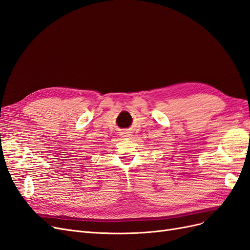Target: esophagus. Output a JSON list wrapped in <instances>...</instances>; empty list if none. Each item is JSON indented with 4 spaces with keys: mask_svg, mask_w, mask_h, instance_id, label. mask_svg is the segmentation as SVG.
Returning a JSON list of instances; mask_svg holds the SVG:
<instances>
[{
    "mask_svg": "<svg viewBox=\"0 0 250 250\" xmlns=\"http://www.w3.org/2000/svg\"><path fill=\"white\" fill-rule=\"evenodd\" d=\"M121 135L124 138H127V137H130L131 135V131H129V129H124L121 131Z\"/></svg>",
    "mask_w": 250,
    "mask_h": 250,
    "instance_id": "esophagus-1",
    "label": "esophagus"
}]
</instances>
